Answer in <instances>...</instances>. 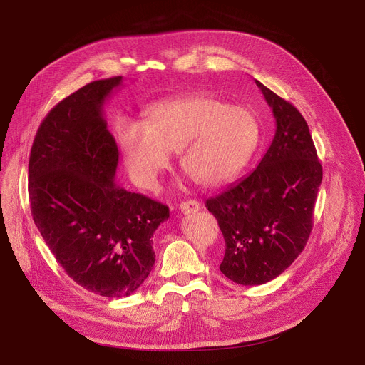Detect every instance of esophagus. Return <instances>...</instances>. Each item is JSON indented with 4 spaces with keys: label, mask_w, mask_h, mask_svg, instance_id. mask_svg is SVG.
Returning a JSON list of instances; mask_svg holds the SVG:
<instances>
[{
    "label": "esophagus",
    "mask_w": 365,
    "mask_h": 365,
    "mask_svg": "<svg viewBox=\"0 0 365 365\" xmlns=\"http://www.w3.org/2000/svg\"><path fill=\"white\" fill-rule=\"evenodd\" d=\"M179 207H180V211L185 215H190V214H196L197 211H200V203L197 200H195V199H190V200L182 202Z\"/></svg>",
    "instance_id": "esophagus-1"
}]
</instances>
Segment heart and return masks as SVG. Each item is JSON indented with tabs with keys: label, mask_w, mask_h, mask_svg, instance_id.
<instances>
[{
	"label": "heart",
	"mask_w": 365,
	"mask_h": 365,
	"mask_svg": "<svg viewBox=\"0 0 365 365\" xmlns=\"http://www.w3.org/2000/svg\"><path fill=\"white\" fill-rule=\"evenodd\" d=\"M259 137L258 121L245 107L227 106L206 93H189L153 103L144 124H118L125 169L144 190H155L160 175L179 154V165L196 183L215 187L247 165Z\"/></svg>",
	"instance_id": "b5f03b06"
}]
</instances>
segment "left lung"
Wrapping results in <instances>:
<instances>
[{
	"label": "left lung",
	"mask_w": 365,
	"mask_h": 365,
	"mask_svg": "<svg viewBox=\"0 0 365 365\" xmlns=\"http://www.w3.org/2000/svg\"><path fill=\"white\" fill-rule=\"evenodd\" d=\"M255 85L276 120L273 141L248 176L206 200L225 240L220 270L242 286L276 279L303 251L322 182V166L302 114L262 82Z\"/></svg>",
	"instance_id": "obj_1"
}]
</instances>
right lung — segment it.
<instances>
[{
    "mask_svg": "<svg viewBox=\"0 0 365 365\" xmlns=\"http://www.w3.org/2000/svg\"><path fill=\"white\" fill-rule=\"evenodd\" d=\"M123 76L95 81L51 110L30 153L29 196L43 240L71 279L106 297L133 294L154 266L169 207L117 185L118 147L103 106Z\"/></svg>",
    "mask_w": 365,
    "mask_h": 365,
    "instance_id": "add662e5",
    "label": "right lung"
}]
</instances>
